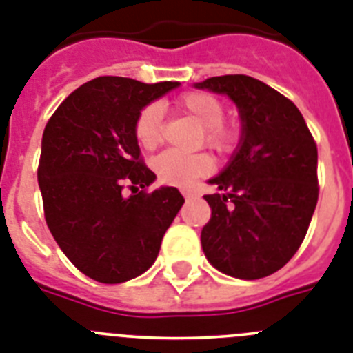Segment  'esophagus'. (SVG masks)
Here are the masks:
<instances>
[{"label":"esophagus","instance_id":"34e87169","mask_svg":"<svg viewBox=\"0 0 353 353\" xmlns=\"http://www.w3.org/2000/svg\"><path fill=\"white\" fill-rule=\"evenodd\" d=\"M182 194H183V198H185V200H191V198L196 196V193H194L193 189H183Z\"/></svg>","mask_w":353,"mask_h":353}]
</instances>
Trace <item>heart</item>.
Instances as JSON below:
<instances>
[{
  "mask_svg": "<svg viewBox=\"0 0 353 353\" xmlns=\"http://www.w3.org/2000/svg\"><path fill=\"white\" fill-rule=\"evenodd\" d=\"M176 108L183 115L202 126L200 142H205L220 155H231L241 141V126L234 121H225V104L212 93L188 92L180 95ZM164 137V110L159 103H151L141 110L135 121V139L144 150H155ZM153 170L162 183L189 185L212 170V159L205 151L182 153L164 151L153 160Z\"/></svg>",
  "mask_w": 353,
  "mask_h": 353,
  "instance_id": "heart-1",
  "label": "heart"
}]
</instances>
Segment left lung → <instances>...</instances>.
Returning a JSON list of instances; mask_svg holds the SVG:
<instances>
[{
    "mask_svg": "<svg viewBox=\"0 0 353 353\" xmlns=\"http://www.w3.org/2000/svg\"><path fill=\"white\" fill-rule=\"evenodd\" d=\"M196 88L225 93L240 110L241 142L209 180L211 218L202 229L205 258L240 279L274 274L305 240L317 196V145L296 104L249 75H220Z\"/></svg>",
    "mask_w": 353,
    "mask_h": 353,
    "instance_id": "left-lung-1",
    "label": "left lung"
}]
</instances>
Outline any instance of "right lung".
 <instances>
[{"mask_svg":"<svg viewBox=\"0 0 353 353\" xmlns=\"http://www.w3.org/2000/svg\"><path fill=\"white\" fill-rule=\"evenodd\" d=\"M176 86L104 75L70 93L46 122L37 168L46 225L66 258L99 283H124L150 269L182 208L176 188L148 191L155 173L135 139L142 108Z\"/></svg>","mask_w":353,"mask_h":353,"instance_id":"right-lung-1","label":"right lung"}]
</instances>
